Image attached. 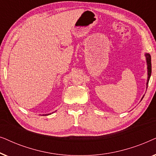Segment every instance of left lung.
Instances as JSON below:
<instances>
[{
	"label": "left lung",
	"instance_id": "1",
	"mask_svg": "<svg viewBox=\"0 0 156 156\" xmlns=\"http://www.w3.org/2000/svg\"><path fill=\"white\" fill-rule=\"evenodd\" d=\"M145 56H146V63H147V69H148L147 70V71H148L147 72H148V78H147V82H146V89H147V87H148L149 80H150V77L151 75V55L149 54V53H145ZM144 97H142L141 100L143 99Z\"/></svg>",
	"mask_w": 156,
	"mask_h": 156
}]
</instances>
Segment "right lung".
<instances>
[{
	"label": "right lung",
	"instance_id": "obj_1",
	"mask_svg": "<svg viewBox=\"0 0 156 156\" xmlns=\"http://www.w3.org/2000/svg\"><path fill=\"white\" fill-rule=\"evenodd\" d=\"M55 112H56V111H55ZM49 114H52L50 113V114H44V116H48V115H49ZM43 116H44V115H43Z\"/></svg>",
	"mask_w": 156,
	"mask_h": 156
}]
</instances>
